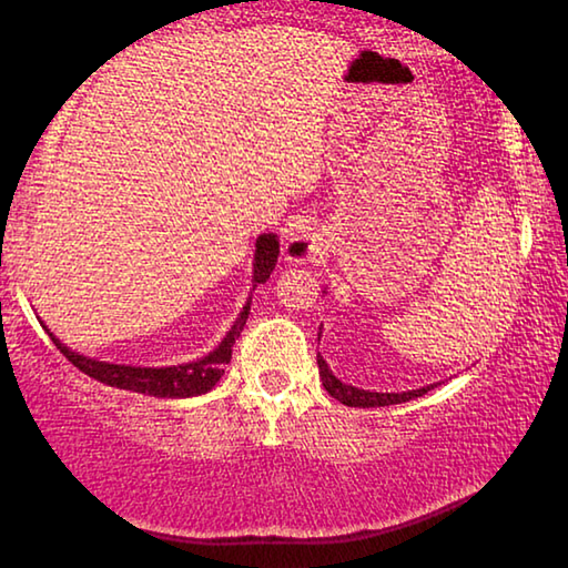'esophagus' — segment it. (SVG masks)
Wrapping results in <instances>:
<instances>
[{
    "mask_svg": "<svg viewBox=\"0 0 568 568\" xmlns=\"http://www.w3.org/2000/svg\"><path fill=\"white\" fill-rule=\"evenodd\" d=\"M315 253V243L311 240V235L305 233H293L291 237L285 240V257L291 263H303Z\"/></svg>",
    "mask_w": 568,
    "mask_h": 568,
    "instance_id": "obj_1",
    "label": "esophagus"
}]
</instances>
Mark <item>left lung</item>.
Returning a JSON list of instances; mask_svg holds the SVG:
<instances>
[{
	"mask_svg": "<svg viewBox=\"0 0 568 568\" xmlns=\"http://www.w3.org/2000/svg\"><path fill=\"white\" fill-rule=\"evenodd\" d=\"M325 293V291H323ZM323 335V328L318 331V341ZM318 371H321V381H323V388L331 393L335 400H341L343 406H351V408H378V406H393V403H406L413 398H420L423 393H428L438 383H430V386H423V388H413V390H400V393H376V390H363V388H355L351 383H343L333 376L331 365L325 363L323 355L318 353Z\"/></svg>",
	"mask_w": 568,
	"mask_h": 568,
	"instance_id": "obj_1",
	"label": "left lung"
}]
</instances>
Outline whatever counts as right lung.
Instances as JSON below:
<instances>
[{"instance_id":"right-lung-1","label":"right lung","mask_w":568,"mask_h":568,"mask_svg":"<svg viewBox=\"0 0 568 568\" xmlns=\"http://www.w3.org/2000/svg\"><path fill=\"white\" fill-rule=\"evenodd\" d=\"M277 255H281L277 235L275 233L257 235L255 255H253V287H250V295L243 305V311L237 313V318L233 321V325H230L225 338L220 341L213 351L203 355V358L190 361V363L165 365V368H148V365H128V363L90 358V355L77 353L70 348V345H64L50 328H47L44 321L40 323L47 331V335L52 338V343L60 348V353L74 365V368L88 373L90 378L104 383V386L132 390V393H148V396H155V398L203 396V393L213 390L215 383L223 378L225 363H230V358H233V343L247 321L250 303H253V291L271 277V273L275 271Z\"/></svg>"}]
</instances>
